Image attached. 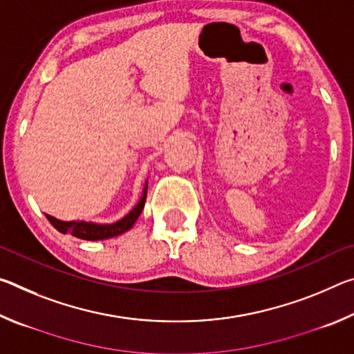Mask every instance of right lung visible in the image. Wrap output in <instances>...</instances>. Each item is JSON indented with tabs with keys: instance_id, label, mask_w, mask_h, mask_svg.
Masks as SVG:
<instances>
[{
	"instance_id": "right-lung-1",
	"label": "right lung",
	"mask_w": 354,
	"mask_h": 354,
	"mask_svg": "<svg viewBox=\"0 0 354 354\" xmlns=\"http://www.w3.org/2000/svg\"><path fill=\"white\" fill-rule=\"evenodd\" d=\"M147 190H148V181L143 184L142 196L137 205L131 209V211L124 215L123 218L117 220L115 223H93V221H84V220H73V221H64L56 217L46 214V218L50 220V223L56 227L62 234H71L82 241H104V239L117 237L123 232L129 231L134 226L136 220L139 218V215L143 211L147 200Z\"/></svg>"
}]
</instances>
